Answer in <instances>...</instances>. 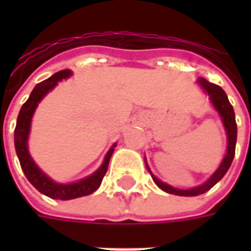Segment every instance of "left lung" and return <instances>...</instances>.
I'll list each match as a JSON object with an SVG mask.
<instances>
[{"mask_svg": "<svg viewBox=\"0 0 251 251\" xmlns=\"http://www.w3.org/2000/svg\"><path fill=\"white\" fill-rule=\"evenodd\" d=\"M196 84L199 86L203 93L208 95V99H210L211 104L214 106V109L218 111V114L221 117L222 124H223V127L226 130L227 136V149L226 154L222 160V163L219 164V167L216 168V171L214 174L211 175L208 179L205 180L203 184L196 185L194 188L188 189H180L175 188L172 185L164 183L160 179H157L154 175L152 174V171L149 168V165L147 163V158H145V165H147L148 171L152 175L153 181L156 183L158 188H161L164 192H168V194L177 195V196H198V195H201L207 192L208 189H211L214 185L222 180V177L226 175V172L230 168V165L232 163V158H234V154H235V144H237V122H235V114H234V109H232L231 103L228 102V98H227L226 93L223 91V88L216 86L214 83H210L208 80H205L204 77H199L196 80Z\"/></svg>", "mask_w": 251, "mask_h": 251, "instance_id": "obj_1", "label": "left lung"}]
</instances>
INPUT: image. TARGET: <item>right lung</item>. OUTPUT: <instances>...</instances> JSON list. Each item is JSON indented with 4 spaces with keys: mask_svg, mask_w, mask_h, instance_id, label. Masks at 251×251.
Returning <instances> with one entry per match:
<instances>
[{
    "mask_svg": "<svg viewBox=\"0 0 251 251\" xmlns=\"http://www.w3.org/2000/svg\"><path fill=\"white\" fill-rule=\"evenodd\" d=\"M71 75V70H62V71L53 74L51 77L46 79L44 82L36 84V87L32 90L28 100L23 104V107L20 110L16 129H14V148H16V153H17V157L20 160V165L24 171L26 179L29 180L30 184L33 185L39 192L51 198V199L71 200L80 198V196H87V195L95 192L102 183V179H103L107 167H109L110 157H111L115 145H117V144L111 145L109 152L104 156L102 165L94 174L84 177V179L77 180L74 183H67V184L57 183L55 180H52L33 161V158L29 153V148H28V138H29L30 124H32L33 114H35L39 103L41 102V99L56 87L57 83L62 82L63 79L70 77Z\"/></svg>",
    "mask_w": 251,
    "mask_h": 251,
    "instance_id": "1",
    "label": "right lung"
}]
</instances>
